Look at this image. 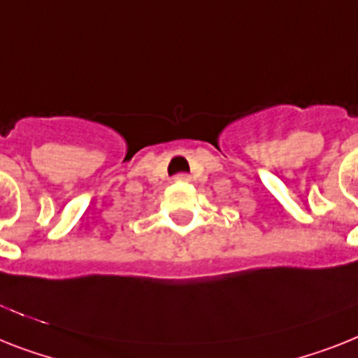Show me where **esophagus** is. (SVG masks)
<instances>
[{"mask_svg": "<svg viewBox=\"0 0 358 358\" xmlns=\"http://www.w3.org/2000/svg\"><path fill=\"white\" fill-rule=\"evenodd\" d=\"M173 181H176V182H186V181H190V176H188V173H177V176L173 177Z\"/></svg>", "mask_w": 358, "mask_h": 358, "instance_id": "1", "label": "esophagus"}]
</instances>
